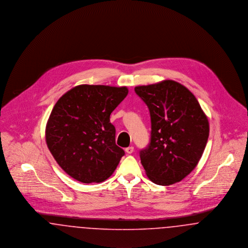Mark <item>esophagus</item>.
Here are the masks:
<instances>
[{"instance_id": "esophagus-1", "label": "esophagus", "mask_w": 248, "mask_h": 248, "mask_svg": "<svg viewBox=\"0 0 248 248\" xmlns=\"http://www.w3.org/2000/svg\"><path fill=\"white\" fill-rule=\"evenodd\" d=\"M133 152H134V147H132V146L125 149V153L127 154H133Z\"/></svg>"}]
</instances>
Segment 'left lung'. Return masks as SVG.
<instances>
[{
    "label": "left lung",
    "mask_w": 248,
    "mask_h": 248,
    "mask_svg": "<svg viewBox=\"0 0 248 248\" xmlns=\"http://www.w3.org/2000/svg\"><path fill=\"white\" fill-rule=\"evenodd\" d=\"M135 92L151 115V140L140 152L146 174L162 186L179 182L203 154L209 136L207 117L193 94L175 81L137 86Z\"/></svg>",
    "instance_id": "left-lung-1"
}]
</instances>
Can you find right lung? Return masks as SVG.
I'll use <instances>...</instances> for the list:
<instances>
[{
	"instance_id": "1",
	"label": "right lung",
	"mask_w": 248,
	"mask_h": 248,
	"mask_svg": "<svg viewBox=\"0 0 248 248\" xmlns=\"http://www.w3.org/2000/svg\"><path fill=\"white\" fill-rule=\"evenodd\" d=\"M127 94L124 86L82 84L63 94L53 108L46 144L72 178L86 184L102 182L116 169L124 151L115 143L109 116Z\"/></svg>"
}]
</instances>
